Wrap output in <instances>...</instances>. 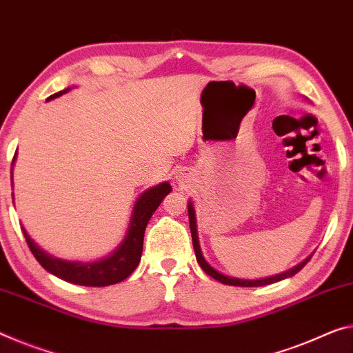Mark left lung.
Here are the masks:
<instances>
[{"mask_svg":"<svg viewBox=\"0 0 353 353\" xmlns=\"http://www.w3.org/2000/svg\"><path fill=\"white\" fill-rule=\"evenodd\" d=\"M188 214H189V227H191V235H192V245H194V251H195V257H197V262L205 273L210 274L211 278H214L216 281H219L222 284H227V285H238V287H260V285H267V284H273V283H278V281H283L285 278H290V276H294L295 273H298L305 265L311 260V257H307L305 262H301L300 265H296L295 268H292L289 271H285V273H281V274H276V276H271V278H265V279H256V281H249V279H236V278H229V276L225 274H221L219 271H216L211 265L207 262V260L203 259L202 256V251H200V245H199V236H197V229H195V211L192 203L189 202L188 203Z\"/></svg>","mask_w":353,"mask_h":353,"instance_id":"1","label":"left lung"}]
</instances>
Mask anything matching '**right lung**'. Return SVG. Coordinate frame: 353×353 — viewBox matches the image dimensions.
<instances>
[{"mask_svg": "<svg viewBox=\"0 0 353 353\" xmlns=\"http://www.w3.org/2000/svg\"><path fill=\"white\" fill-rule=\"evenodd\" d=\"M68 90L58 91V93L52 94L48 99L58 97L66 93ZM47 99V101H48ZM15 159V154H14ZM12 159V161H14ZM12 170V169H10ZM12 173V172H10ZM172 191V186L169 183H161L158 186L148 189L142 195H140L137 203L134 207L131 225H129L128 235L124 238L123 245L117 249L112 256L107 259H102L99 262H91V263H82V262H68V260H61L50 256L46 251L36 245L31 240L28 233L25 229L23 235L25 240L28 243L30 251L32 256L36 257L42 267H44L48 273L58 276L59 279L68 281V283L79 284V285H88V287H105L117 283H121L132 274V271L137 268L142 257L143 251V236L146 224L156 208L159 207L162 200L167 194Z\"/></svg>", "mask_w": 353, "mask_h": 353, "instance_id": "obj_1", "label": "right lung"}]
</instances>
